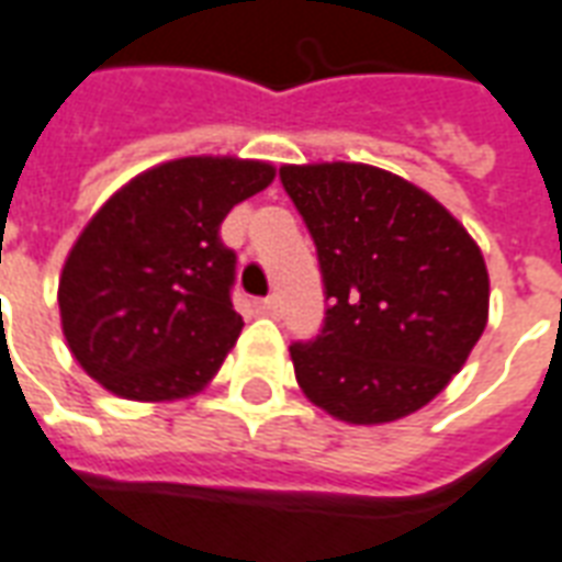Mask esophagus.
<instances>
[{
    "instance_id": "obj_1",
    "label": "esophagus",
    "mask_w": 562,
    "mask_h": 562,
    "mask_svg": "<svg viewBox=\"0 0 562 562\" xmlns=\"http://www.w3.org/2000/svg\"><path fill=\"white\" fill-rule=\"evenodd\" d=\"M261 310H265V315H270V318H277V315H280V297H277V294L265 297V301H261Z\"/></svg>"
}]
</instances>
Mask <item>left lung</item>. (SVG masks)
I'll use <instances>...</instances> for the list:
<instances>
[{"mask_svg":"<svg viewBox=\"0 0 562 562\" xmlns=\"http://www.w3.org/2000/svg\"><path fill=\"white\" fill-rule=\"evenodd\" d=\"M318 252L324 324L294 375L330 417L375 426L429 405L488 322V270L447 207L366 164L282 166Z\"/></svg>","mask_w":562,"mask_h":562,"instance_id":"1","label":"left lung"}]
</instances>
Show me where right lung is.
Returning <instances> with one entry per match:
<instances>
[{"label": "right lung", "mask_w": 562, "mask_h": 562, "mask_svg": "<svg viewBox=\"0 0 562 562\" xmlns=\"http://www.w3.org/2000/svg\"><path fill=\"white\" fill-rule=\"evenodd\" d=\"M273 166L181 157L136 176L82 228L59 280L70 355L110 393L172 402L217 375L244 318L232 306L238 256L220 238L232 207Z\"/></svg>", "instance_id": "add662e5"}]
</instances>
